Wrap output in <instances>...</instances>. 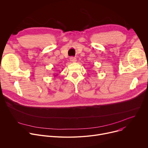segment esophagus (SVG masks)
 Listing matches in <instances>:
<instances>
[{
  "mask_svg": "<svg viewBox=\"0 0 148 148\" xmlns=\"http://www.w3.org/2000/svg\"><path fill=\"white\" fill-rule=\"evenodd\" d=\"M70 60H71V62H72V63H75V62L77 61V59H76V58L71 57V58H70Z\"/></svg>",
  "mask_w": 148,
  "mask_h": 148,
  "instance_id": "esophagus-1",
  "label": "esophagus"
}]
</instances>
